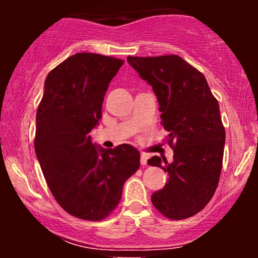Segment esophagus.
Masks as SVG:
<instances>
[{"label":"esophagus","instance_id":"34e87169","mask_svg":"<svg viewBox=\"0 0 258 258\" xmlns=\"http://www.w3.org/2000/svg\"><path fill=\"white\" fill-rule=\"evenodd\" d=\"M148 159H149V156H148V154L142 153V154H141V165H143V166H146Z\"/></svg>","mask_w":258,"mask_h":258}]
</instances>
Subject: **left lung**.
<instances>
[{
  "label": "left lung",
  "instance_id": "8db88e82",
  "mask_svg": "<svg viewBox=\"0 0 258 258\" xmlns=\"http://www.w3.org/2000/svg\"><path fill=\"white\" fill-rule=\"evenodd\" d=\"M127 61L153 87L173 148L171 164L159 156L148 160L168 173L164 188L152 195L153 205L170 220L191 217L211 200L220 180L226 142L220 105L205 76L179 55L127 57Z\"/></svg>",
  "mask_w": 258,
  "mask_h": 258
}]
</instances>
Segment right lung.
Here are the masks:
<instances>
[{
  "label": "right lung",
  "mask_w": 258,
  "mask_h": 258,
  "mask_svg": "<svg viewBox=\"0 0 258 258\" xmlns=\"http://www.w3.org/2000/svg\"><path fill=\"white\" fill-rule=\"evenodd\" d=\"M122 59L76 53L47 75L36 112L35 152L49 190L68 214L102 221L119 205L123 184L139 168L130 144L94 146L88 133Z\"/></svg>",
  "instance_id": "1"
}]
</instances>
